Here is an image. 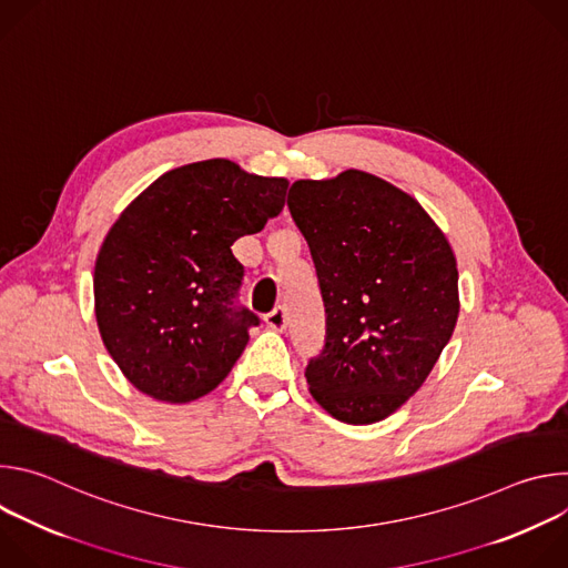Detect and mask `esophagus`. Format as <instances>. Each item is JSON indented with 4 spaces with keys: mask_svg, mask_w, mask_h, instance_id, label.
Listing matches in <instances>:
<instances>
[{
    "mask_svg": "<svg viewBox=\"0 0 568 568\" xmlns=\"http://www.w3.org/2000/svg\"><path fill=\"white\" fill-rule=\"evenodd\" d=\"M265 323L272 328V331H285L287 326V314H285V307H274L270 314H265Z\"/></svg>",
    "mask_w": 568,
    "mask_h": 568,
    "instance_id": "34e87169",
    "label": "esophagus"
}]
</instances>
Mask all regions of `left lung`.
Returning <instances> with one entry per match:
<instances>
[{"label": "left lung", "mask_w": 568, "mask_h": 568, "mask_svg": "<svg viewBox=\"0 0 568 568\" xmlns=\"http://www.w3.org/2000/svg\"><path fill=\"white\" fill-rule=\"evenodd\" d=\"M287 206L326 307V344L305 366L310 393L342 423L384 420L452 339L458 270L449 242L412 195L362 171L298 180Z\"/></svg>", "instance_id": "8db88e82"}]
</instances>
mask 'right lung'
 I'll list each match as a JSON object with an SVG mask.
<instances>
[{
  "instance_id": "obj_1",
  "label": "right lung",
  "mask_w": 568,
  "mask_h": 568,
  "mask_svg": "<svg viewBox=\"0 0 568 568\" xmlns=\"http://www.w3.org/2000/svg\"><path fill=\"white\" fill-rule=\"evenodd\" d=\"M287 180L206 159L161 175L110 229L94 267L97 321L123 375L164 402H191L233 368L261 318L237 303L231 245L285 206Z\"/></svg>"
}]
</instances>
